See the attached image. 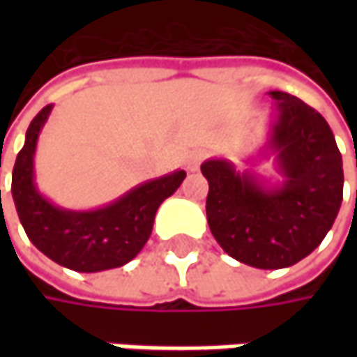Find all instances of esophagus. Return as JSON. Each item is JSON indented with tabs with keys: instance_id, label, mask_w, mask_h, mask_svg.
Masks as SVG:
<instances>
[{
	"instance_id": "esophagus-1",
	"label": "esophagus",
	"mask_w": 357,
	"mask_h": 357,
	"mask_svg": "<svg viewBox=\"0 0 357 357\" xmlns=\"http://www.w3.org/2000/svg\"><path fill=\"white\" fill-rule=\"evenodd\" d=\"M200 160H202V153H200V151H192V153L186 157V169H188V171H197Z\"/></svg>"
}]
</instances>
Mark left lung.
Returning <instances> with one entry per match:
<instances>
[{
	"mask_svg": "<svg viewBox=\"0 0 357 357\" xmlns=\"http://www.w3.org/2000/svg\"><path fill=\"white\" fill-rule=\"evenodd\" d=\"M274 99L266 155L280 172L268 183L238 172L227 158H208L200 171L208 181L206 218L222 250L262 270H278L312 254L336 220L344 169L334 132L326 119L284 91Z\"/></svg>",
	"mask_w": 357,
	"mask_h": 357,
	"instance_id": "8db88e82",
	"label": "left lung"
}]
</instances>
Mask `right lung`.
I'll list each match as a JSON object with an SVG mask.
<instances>
[{
    "mask_svg": "<svg viewBox=\"0 0 357 357\" xmlns=\"http://www.w3.org/2000/svg\"><path fill=\"white\" fill-rule=\"evenodd\" d=\"M53 105L43 107L25 132L15 158L11 195L21 227L37 250L75 272H103L125 266L143 250L162 200L185 181V171L146 181L117 200L93 211H69L45 199L35 185V149Z\"/></svg>",
    "mask_w": 357,
    "mask_h": 357,
    "instance_id": "obj_1",
    "label": "right lung"
}]
</instances>
